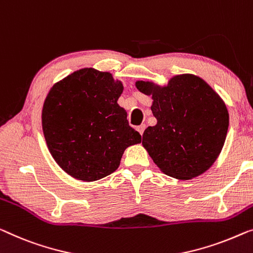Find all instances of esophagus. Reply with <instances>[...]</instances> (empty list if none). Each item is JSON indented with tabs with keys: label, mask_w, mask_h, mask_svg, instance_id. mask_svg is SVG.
<instances>
[{
	"label": "esophagus",
	"mask_w": 253,
	"mask_h": 253,
	"mask_svg": "<svg viewBox=\"0 0 253 253\" xmlns=\"http://www.w3.org/2000/svg\"><path fill=\"white\" fill-rule=\"evenodd\" d=\"M145 127H146V126L144 125V124H143V125H141V126H138V127H137V130H138V133L141 134V135H143V131H144Z\"/></svg>",
	"instance_id": "1"
}]
</instances>
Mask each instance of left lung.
Listing matches in <instances>:
<instances>
[{
    "label": "left lung",
    "instance_id": "1",
    "mask_svg": "<svg viewBox=\"0 0 253 253\" xmlns=\"http://www.w3.org/2000/svg\"><path fill=\"white\" fill-rule=\"evenodd\" d=\"M136 88L152 96L157 125L143 133L142 144L160 170L177 179H192L217 160L228 130L226 104L195 75H177L166 86L138 81Z\"/></svg>",
    "mask_w": 253,
    "mask_h": 253
}]
</instances>
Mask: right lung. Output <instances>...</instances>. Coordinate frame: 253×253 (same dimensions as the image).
<instances>
[{"label":"right lung","mask_w":253,"mask_h":253,"mask_svg":"<svg viewBox=\"0 0 253 253\" xmlns=\"http://www.w3.org/2000/svg\"><path fill=\"white\" fill-rule=\"evenodd\" d=\"M123 83L110 73L79 69L52 86L42 110L45 141L55 163L74 178L94 182L119 167L141 135L117 103Z\"/></svg>","instance_id":"right-lung-1"}]
</instances>
